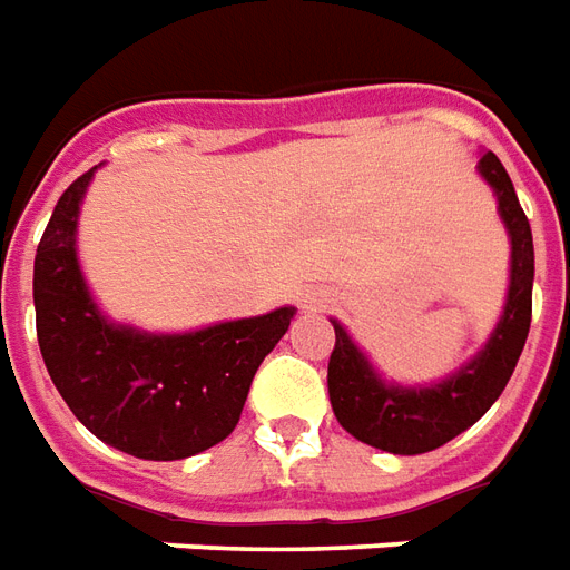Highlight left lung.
Returning <instances> with one entry per match:
<instances>
[{
	"mask_svg": "<svg viewBox=\"0 0 570 570\" xmlns=\"http://www.w3.org/2000/svg\"><path fill=\"white\" fill-rule=\"evenodd\" d=\"M480 175L499 199V214L510 235L508 305L487 347L462 368L435 386H395L381 381L338 320L335 350L328 356V402L338 423L362 444L377 446L395 456H416L444 446L487 414L517 368L529 326H532L534 244L532 226L520 208L517 189L499 156H480Z\"/></svg>",
	"mask_w": 570,
	"mask_h": 570,
	"instance_id": "1",
	"label": "left lung"
}]
</instances>
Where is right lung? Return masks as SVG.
Returning a JSON list of instances; mask_svg holds the SVG:
<instances>
[{
	"label": "right lung",
	"mask_w": 570,
	"mask_h": 570,
	"mask_svg": "<svg viewBox=\"0 0 570 570\" xmlns=\"http://www.w3.org/2000/svg\"><path fill=\"white\" fill-rule=\"evenodd\" d=\"M92 168L57 202L36 250L32 298L41 360L71 414L129 456L171 462L238 425L253 374L284 338L293 307L184 335H147L99 314L75 232Z\"/></svg>",
	"instance_id": "add662e5"
}]
</instances>
